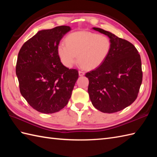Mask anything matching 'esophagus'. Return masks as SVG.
<instances>
[{
    "mask_svg": "<svg viewBox=\"0 0 157 157\" xmlns=\"http://www.w3.org/2000/svg\"><path fill=\"white\" fill-rule=\"evenodd\" d=\"M84 74H85V73L84 71H79V76H83V75H84Z\"/></svg>",
    "mask_w": 157,
    "mask_h": 157,
    "instance_id": "34e87169",
    "label": "esophagus"
}]
</instances>
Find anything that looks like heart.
<instances>
[{
  "mask_svg": "<svg viewBox=\"0 0 157 157\" xmlns=\"http://www.w3.org/2000/svg\"><path fill=\"white\" fill-rule=\"evenodd\" d=\"M65 44L58 47L62 63L71 67L78 61L83 67L93 69L101 65L111 48L110 39L105 36L88 32H74L67 36Z\"/></svg>",
  "mask_w": 157,
  "mask_h": 157,
  "instance_id": "obj_1",
  "label": "heart"
}]
</instances>
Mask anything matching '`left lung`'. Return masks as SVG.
I'll return each instance as SVG.
<instances>
[{
	"label": "left lung",
	"mask_w": 157,
	"mask_h": 157,
	"mask_svg": "<svg viewBox=\"0 0 157 157\" xmlns=\"http://www.w3.org/2000/svg\"><path fill=\"white\" fill-rule=\"evenodd\" d=\"M111 39V48L102 64L86 73L88 94L100 111H121L137 98L142 82L140 55L131 42L104 29L93 28Z\"/></svg>",
	"instance_id": "obj_1"
}]
</instances>
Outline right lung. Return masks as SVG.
I'll return each instance as SVG.
<instances>
[{
    "mask_svg": "<svg viewBox=\"0 0 157 157\" xmlns=\"http://www.w3.org/2000/svg\"><path fill=\"white\" fill-rule=\"evenodd\" d=\"M70 29L69 26L61 25L39 31L19 52L16 75L19 90L38 112H59L71 98L78 71L63 65L58 53L60 40Z\"/></svg>",
    "mask_w": 157,
    "mask_h": 157,
    "instance_id": "obj_1",
    "label": "right lung"
}]
</instances>
